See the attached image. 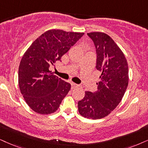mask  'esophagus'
<instances>
[{"label": "esophagus", "mask_w": 148, "mask_h": 148, "mask_svg": "<svg viewBox=\"0 0 148 148\" xmlns=\"http://www.w3.org/2000/svg\"><path fill=\"white\" fill-rule=\"evenodd\" d=\"M79 87V85H78V84H76V83H72V89H75V88Z\"/></svg>", "instance_id": "obj_1"}]
</instances>
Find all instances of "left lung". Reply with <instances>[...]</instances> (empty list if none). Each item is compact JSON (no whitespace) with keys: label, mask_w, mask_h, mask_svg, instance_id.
Instances as JSON below:
<instances>
[{"label":"left lung","mask_w":148,"mask_h":148,"mask_svg":"<svg viewBox=\"0 0 148 148\" xmlns=\"http://www.w3.org/2000/svg\"><path fill=\"white\" fill-rule=\"evenodd\" d=\"M96 52V68L100 71L96 91H85L78 101V112L91 119L103 118L117 107L128 84V66L126 57L113 39L104 33H87Z\"/></svg>","instance_id":"1"}]
</instances>
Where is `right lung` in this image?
I'll list each match as a JSON object with an SVG mask.
<instances>
[{
	"instance_id": "add662e5",
	"label": "right lung",
	"mask_w": 148,
	"mask_h": 148,
	"mask_svg": "<svg viewBox=\"0 0 148 148\" xmlns=\"http://www.w3.org/2000/svg\"><path fill=\"white\" fill-rule=\"evenodd\" d=\"M83 35L49 30L24 53L18 70V83L26 102L35 112L44 115L55 112L70 90V84L53 75L49 68L60 61Z\"/></svg>"
}]
</instances>
